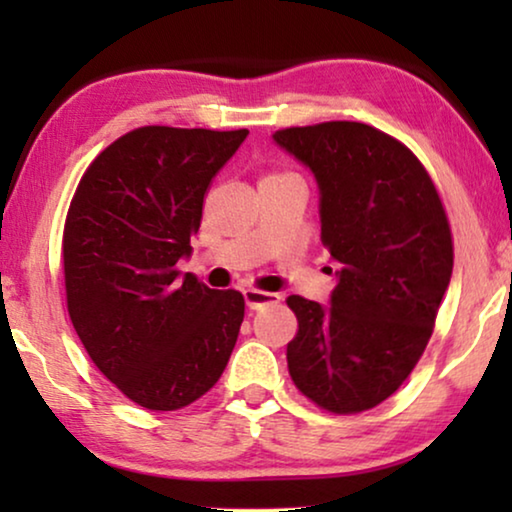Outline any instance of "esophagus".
<instances>
[{
    "instance_id": "esophagus-1",
    "label": "esophagus",
    "mask_w": 512,
    "mask_h": 512,
    "mask_svg": "<svg viewBox=\"0 0 512 512\" xmlns=\"http://www.w3.org/2000/svg\"><path fill=\"white\" fill-rule=\"evenodd\" d=\"M244 300L251 310H261L265 305H277L282 296L279 293H270V291H261V289H247L244 291Z\"/></svg>"
}]
</instances>
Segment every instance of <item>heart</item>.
<instances>
[{"mask_svg": "<svg viewBox=\"0 0 512 512\" xmlns=\"http://www.w3.org/2000/svg\"><path fill=\"white\" fill-rule=\"evenodd\" d=\"M284 174H291V172H275V174H270V177H284Z\"/></svg>", "mask_w": 512, "mask_h": 512, "instance_id": "1", "label": "heart"}]
</instances>
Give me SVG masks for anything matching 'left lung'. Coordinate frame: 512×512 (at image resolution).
<instances>
[{
	"label": "left lung",
	"mask_w": 512,
	"mask_h": 512,
	"mask_svg": "<svg viewBox=\"0 0 512 512\" xmlns=\"http://www.w3.org/2000/svg\"><path fill=\"white\" fill-rule=\"evenodd\" d=\"M275 142L317 177L321 244L338 263L331 305L286 298L298 319L289 375L317 408L359 415L387 401L429 345L452 277L450 221L415 153L373 125L284 128Z\"/></svg>",
	"instance_id": "obj_1"
}]
</instances>
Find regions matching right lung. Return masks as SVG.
<instances>
[{"label": "right lung", "instance_id": "add662e5", "mask_svg": "<svg viewBox=\"0 0 512 512\" xmlns=\"http://www.w3.org/2000/svg\"><path fill=\"white\" fill-rule=\"evenodd\" d=\"M247 128L144 125L111 142L76 186L62 230L69 319L97 370L146 410L219 382L244 319L240 291L179 277L216 172Z\"/></svg>", "mask_w": 512, "mask_h": 512}]
</instances>
